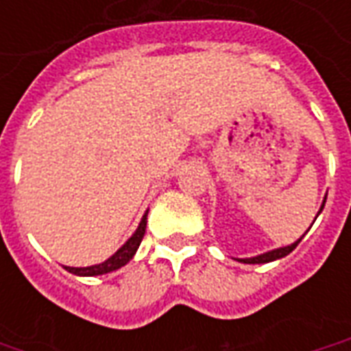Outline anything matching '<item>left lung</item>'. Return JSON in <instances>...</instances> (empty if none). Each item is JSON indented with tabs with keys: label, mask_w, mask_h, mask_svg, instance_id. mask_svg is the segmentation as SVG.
<instances>
[{
	"label": "left lung",
	"mask_w": 351,
	"mask_h": 351,
	"mask_svg": "<svg viewBox=\"0 0 351 351\" xmlns=\"http://www.w3.org/2000/svg\"><path fill=\"white\" fill-rule=\"evenodd\" d=\"M325 199H327V195H325ZM325 206V201L322 203V206H319V210H317V216H319V213L324 210ZM316 216V218H317ZM316 221V220H314ZM302 239V237H301ZM301 239L299 241H295L293 244H289V246H282V248H274V250H269L265 252V254H259V256H254V258H244V259H237V261H241V263H250V265H256V263H269V261H274V259H280V258H286L287 254H291V252L295 250V246L301 243Z\"/></svg>",
	"instance_id": "8db88e82"
}]
</instances>
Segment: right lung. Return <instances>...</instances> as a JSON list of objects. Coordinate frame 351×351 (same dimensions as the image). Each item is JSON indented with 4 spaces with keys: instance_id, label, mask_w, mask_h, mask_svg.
Wrapping results in <instances>:
<instances>
[{
    "instance_id": "obj_1",
    "label": "right lung",
    "mask_w": 351,
    "mask_h": 351,
    "mask_svg": "<svg viewBox=\"0 0 351 351\" xmlns=\"http://www.w3.org/2000/svg\"><path fill=\"white\" fill-rule=\"evenodd\" d=\"M146 216H148V210L145 213V216L138 221V228L135 229V233L125 241V243L118 248V250L110 256L108 259H105L103 263L90 265V267H65V271H69L71 274H77V276H99V274H107V272L118 271L120 267L128 265L135 256L138 244L143 241L146 231Z\"/></svg>"
}]
</instances>
